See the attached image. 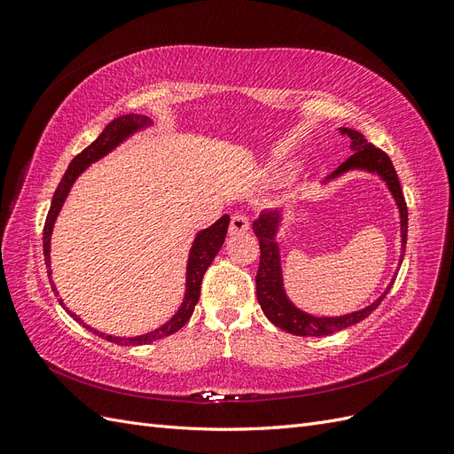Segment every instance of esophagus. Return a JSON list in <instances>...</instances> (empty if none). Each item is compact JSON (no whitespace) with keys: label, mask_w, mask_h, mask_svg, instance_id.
I'll return each instance as SVG.
<instances>
[{"label":"esophagus","mask_w":454,"mask_h":454,"mask_svg":"<svg viewBox=\"0 0 454 454\" xmlns=\"http://www.w3.org/2000/svg\"><path fill=\"white\" fill-rule=\"evenodd\" d=\"M248 229H250L248 217H246V215H240V214L232 215V219H231V225H229V235L237 237V235H242V232H246Z\"/></svg>","instance_id":"esophagus-1"}]
</instances>
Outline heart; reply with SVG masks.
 I'll return each instance as SVG.
<instances>
[{
  "label": "heart",
  "instance_id": "obj_1",
  "mask_svg": "<svg viewBox=\"0 0 454 454\" xmlns=\"http://www.w3.org/2000/svg\"><path fill=\"white\" fill-rule=\"evenodd\" d=\"M290 170H292V168H278L277 174L282 177V176H286V174H290Z\"/></svg>",
  "mask_w": 454,
  "mask_h": 454
}]
</instances>
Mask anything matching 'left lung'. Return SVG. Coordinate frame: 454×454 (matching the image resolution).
Masks as SVG:
<instances>
[{
  "instance_id": "obj_1",
  "label": "left lung",
  "mask_w": 454,
  "mask_h": 454,
  "mask_svg": "<svg viewBox=\"0 0 454 454\" xmlns=\"http://www.w3.org/2000/svg\"><path fill=\"white\" fill-rule=\"evenodd\" d=\"M339 134L347 136L348 138V147L352 155L342 162L332 176L325 177L322 187H327L329 184L337 182L339 177L347 176L350 172H364V174L377 176L379 180L387 185L388 193L395 202L397 217H400V242H402L400 250L402 252H400V261H397V267H400L405 254V244H407V206L400 187V180H397V174L392 167V160L388 159L387 153H384V151L377 149L373 144H369L364 138V134L350 129H339ZM284 214L286 212L265 210L259 214V217L252 225L255 237L259 239V248H261L259 269L255 277L257 303L261 310L265 312L267 318L277 327L284 329V332L299 335V337L332 335L367 318V316L380 305V301L390 292V287L395 280V272L392 280L388 282L387 290H384L373 303L365 305L364 309L352 310L347 314H339V316H316L303 309H299L286 292L282 254H280V246L277 242V235L280 232V225L284 222Z\"/></svg>"
}]
</instances>
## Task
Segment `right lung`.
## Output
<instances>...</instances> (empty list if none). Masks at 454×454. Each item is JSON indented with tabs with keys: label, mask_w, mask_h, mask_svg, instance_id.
Listing matches in <instances>:
<instances>
[{
	"label": "right lung",
	"mask_w": 454,
	"mask_h": 454,
	"mask_svg": "<svg viewBox=\"0 0 454 454\" xmlns=\"http://www.w3.org/2000/svg\"><path fill=\"white\" fill-rule=\"evenodd\" d=\"M149 127H153V119L142 115V114H129V115H121L117 119H114L109 125L102 130V134L96 138L87 149L81 151V153L70 162V167H67L66 174L62 176V180L54 191L52 195V202H51V208L45 219V227H43V254H45V265H47V274L51 278L52 269H51V235H52V229L54 223H57V217L62 210V206L70 195V191L74 187V184L77 182V177L83 174L90 164L98 162L100 159H104L106 155L112 153L119 145L125 144L127 140H130L134 134L144 132ZM229 222L231 217L225 214L217 219L215 223H212L210 227L200 229L193 242H191V248H189V255H187V267H185V292H184V299L180 307L174 312L172 318L168 322H164L160 327L153 329V332L149 333H142V335H136V337H119V335H107L98 332V329H94L90 325H87L83 320L79 318L75 312H72L64 305V301L59 297V303L62 305V309L72 316L75 322H79L83 327H87L89 332H92L94 335H98L109 342H115V345H122V347H136V345H149V342H153L157 339L162 337H168L172 333H176L177 329H182L185 325V322L191 318V314L195 310V305L199 303V297H200V284H202V277L206 269L210 267V263L214 261V257L217 255V252L222 250V246L225 242V235H227V229H229ZM52 292L59 295L57 292V286L54 282L51 284Z\"/></svg>",
	"instance_id": "1"
}]
</instances>
